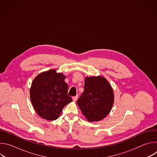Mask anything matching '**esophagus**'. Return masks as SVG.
<instances>
[{
    "instance_id": "esophagus-1",
    "label": "esophagus",
    "mask_w": 157,
    "mask_h": 157,
    "mask_svg": "<svg viewBox=\"0 0 157 157\" xmlns=\"http://www.w3.org/2000/svg\"><path fill=\"white\" fill-rule=\"evenodd\" d=\"M78 95H76V96L73 97V100L74 101H77V99H78Z\"/></svg>"
}]
</instances>
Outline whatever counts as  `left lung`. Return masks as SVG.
Here are the masks:
<instances>
[{
	"label": "left lung",
	"mask_w": 157,
	"mask_h": 157,
	"mask_svg": "<svg viewBox=\"0 0 157 157\" xmlns=\"http://www.w3.org/2000/svg\"><path fill=\"white\" fill-rule=\"evenodd\" d=\"M84 91L77 104L89 122H98L105 118L113 107V89L102 76L86 77Z\"/></svg>",
	"instance_id": "left-lung-1"
}]
</instances>
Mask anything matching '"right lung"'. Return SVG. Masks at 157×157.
<instances>
[{
	"instance_id": "obj_1",
	"label": "right lung",
	"mask_w": 157,
	"mask_h": 157,
	"mask_svg": "<svg viewBox=\"0 0 157 157\" xmlns=\"http://www.w3.org/2000/svg\"><path fill=\"white\" fill-rule=\"evenodd\" d=\"M66 76L50 70L38 75L33 81L30 91V99L36 113L41 118L57 119L64 107L72 101L68 95Z\"/></svg>"
}]
</instances>
